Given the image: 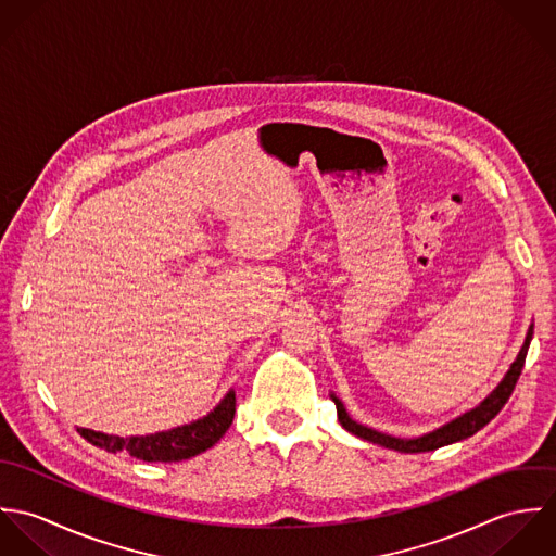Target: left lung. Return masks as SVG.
I'll return each instance as SVG.
<instances>
[{
	"label": "left lung",
	"instance_id": "1",
	"mask_svg": "<svg viewBox=\"0 0 556 556\" xmlns=\"http://www.w3.org/2000/svg\"><path fill=\"white\" fill-rule=\"evenodd\" d=\"M531 338H533V325H529V331L525 336V344L520 346L514 364L509 366V370L505 372V377L501 379V383L483 397L477 406H473L471 410L458 415L456 419L443 424L441 428H434L432 432H426L421 437H413V439H400V437H392V434H386V432H379V430H372L364 424H357L344 408V404L340 402V397L336 396L333 392L329 394L331 400L336 402V408H338V421L342 424L344 430H349L351 434L364 439V441H370L375 445H381V447H388V450H394V452H402V454H421V452H432V450H439L443 445H452L456 441H463V439H469L473 437L477 430H481L490 419H494V415L503 408V404L509 400L514 388H516V381L522 372V366H525V357H527V351H529V344H531Z\"/></svg>",
	"mask_w": 556,
	"mask_h": 556
}]
</instances>
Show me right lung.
Here are the masks:
<instances>
[{
	"label": "right lung",
	"instance_id": "right-lung-1",
	"mask_svg": "<svg viewBox=\"0 0 556 556\" xmlns=\"http://www.w3.org/2000/svg\"><path fill=\"white\" fill-rule=\"evenodd\" d=\"M233 417H236V392L229 390L205 417L170 430L154 432V434L124 439L115 434L96 432L89 428H77V430L85 441L111 454L126 452L132 458H139L146 463H179L214 447L233 424Z\"/></svg>",
	"mask_w": 556,
	"mask_h": 556
}]
</instances>
